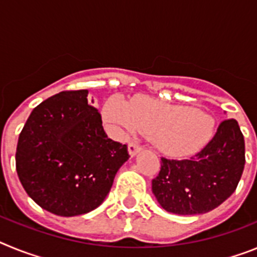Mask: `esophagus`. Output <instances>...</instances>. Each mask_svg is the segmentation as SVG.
<instances>
[{
    "label": "esophagus",
    "mask_w": 257,
    "mask_h": 257,
    "mask_svg": "<svg viewBox=\"0 0 257 257\" xmlns=\"http://www.w3.org/2000/svg\"><path fill=\"white\" fill-rule=\"evenodd\" d=\"M140 151H142V145L138 144V143L133 142V143H130V144H128V153H130L131 157L136 156V154L139 153Z\"/></svg>",
    "instance_id": "34e87169"
}]
</instances>
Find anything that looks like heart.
Segmentation results:
<instances>
[{"label":"heart","mask_w":257,"mask_h":257,"mask_svg":"<svg viewBox=\"0 0 257 257\" xmlns=\"http://www.w3.org/2000/svg\"><path fill=\"white\" fill-rule=\"evenodd\" d=\"M104 117L119 133L139 130L152 135L158 149L172 157L196 153L210 142L215 128V119L203 110L151 97H139L131 106L119 97H112Z\"/></svg>","instance_id":"obj_1"}]
</instances>
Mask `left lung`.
I'll return each instance as SVG.
<instances>
[{
	"mask_svg": "<svg viewBox=\"0 0 257 257\" xmlns=\"http://www.w3.org/2000/svg\"><path fill=\"white\" fill-rule=\"evenodd\" d=\"M244 162V139L238 122L233 118L224 119L208 144L189 160L162 157L152 190L167 212H208L233 194Z\"/></svg>",
	"mask_w": 257,
	"mask_h": 257,
	"instance_id": "8db88e82",
	"label": "left lung"
}]
</instances>
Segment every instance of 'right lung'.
I'll list each match as a JSON object with an SVG mask.
<instances>
[{
  "mask_svg": "<svg viewBox=\"0 0 257 257\" xmlns=\"http://www.w3.org/2000/svg\"><path fill=\"white\" fill-rule=\"evenodd\" d=\"M87 90L61 91L36 106L19 135L17 172L38 206L59 216H77L100 206L127 145L106 136Z\"/></svg>",
  "mask_w": 257,
  "mask_h": 257,
  "instance_id": "1",
  "label": "right lung"
}]
</instances>
